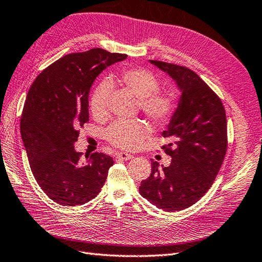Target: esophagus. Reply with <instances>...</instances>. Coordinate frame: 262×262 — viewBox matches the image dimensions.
I'll return each instance as SVG.
<instances>
[{
  "label": "esophagus",
  "instance_id": "1",
  "mask_svg": "<svg viewBox=\"0 0 262 262\" xmlns=\"http://www.w3.org/2000/svg\"><path fill=\"white\" fill-rule=\"evenodd\" d=\"M117 158L122 159V160H129V159H133L134 156L130 155V154H127V152H119V154H117Z\"/></svg>",
  "mask_w": 262,
  "mask_h": 262
}]
</instances>
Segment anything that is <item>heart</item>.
Listing matches in <instances>:
<instances>
[{
  "label": "heart",
  "mask_w": 262,
  "mask_h": 262,
  "mask_svg": "<svg viewBox=\"0 0 262 262\" xmlns=\"http://www.w3.org/2000/svg\"><path fill=\"white\" fill-rule=\"evenodd\" d=\"M122 83L139 98V106L151 122L164 125L177 110V96L173 92L157 91L159 82L152 73L146 70L130 69L122 73ZM112 90L108 80L100 83L91 97V112L95 117H104ZM149 130L137 119H118L106 130V138L114 146L123 149H136L148 136Z\"/></svg>",
  "instance_id": "1"
}]
</instances>
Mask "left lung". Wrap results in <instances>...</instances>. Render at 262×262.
Returning <instances> with one entry per match:
<instances>
[{
  "label": "left lung",
  "instance_id": "obj_1",
  "mask_svg": "<svg viewBox=\"0 0 262 262\" xmlns=\"http://www.w3.org/2000/svg\"><path fill=\"white\" fill-rule=\"evenodd\" d=\"M149 62L168 74L182 92L177 110L163 136V146L172 159L158 168L151 160V173L143 180L139 192L165 211L192 206L210 188L227 151V119L224 105L197 74L184 66Z\"/></svg>",
  "mask_w": 262,
  "mask_h": 262
}]
</instances>
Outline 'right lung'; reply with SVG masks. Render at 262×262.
Here are the masks:
<instances>
[{
    "label": "right lung",
    "instance_id": "add662e5",
    "mask_svg": "<svg viewBox=\"0 0 262 262\" xmlns=\"http://www.w3.org/2000/svg\"><path fill=\"white\" fill-rule=\"evenodd\" d=\"M127 55L93 49L65 55L33 82L21 117V136L31 170L42 190L63 206L84 205L104 186L114 160L85 155L74 144L89 122V94L106 67Z\"/></svg>",
    "mask_w": 262,
    "mask_h": 262
}]
</instances>
